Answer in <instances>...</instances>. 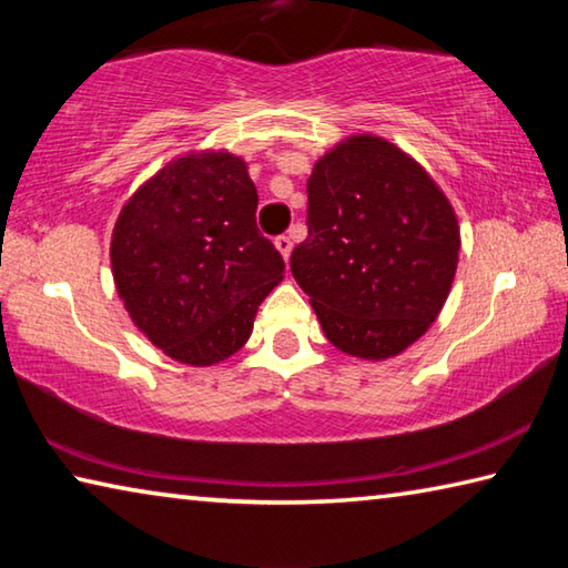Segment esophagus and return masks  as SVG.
I'll return each instance as SVG.
<instances>
[{"mask_svg": "<svg viewBox=\"0 0 568 568\" xmlns=\"http://www.w3.org/2000/svg\"><path fill=\"white\" fill-rule=\"evenodd\" d=\"M275 247L281 250V255L287 261V257H291V253H293V240H291V235H277V237H275Z\"/></svg>", "mask_w": 568, "mask_h": 568, "instance_id": "esophagus-1", "label": "esophagus"}]
</instances>
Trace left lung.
I'll return each instance as SVG.
<instances>
[{"mask_svg":"<svg viewBox=\"0 0 568 568\" xmlns=\"http://www.w3.org/2000/svg\"><path fill=\"white\" fill-rule=\"evenodd\" d=\"M458 250L456 213L434 178L393 142L353 134L307 178V237L291 271L335 348L386 361L438 318Z\"/></svg>","mask_w":568,"mask_h":568,"instance_id":"1","label":"left lung"}]
</instances>
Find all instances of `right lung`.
Returning <instances> with one entry per match:
<instances>
[{"label":"right lung","mask_w":568,"mask_h":568,"mask_svg":"<svg viewBox=\"0 0 568 568\" xmlns=\"http://www.w3.org/2000/svg\"><path fill=\"white\" fill-rule=\"evenodd\" d=\"M243 158L187 152L134 190L112 230L114 287L132 323L178 363L215 365L253 333L285 263L255 223Z\"/></svg>","instance_id":"right-lung-1"}]
</instances>
